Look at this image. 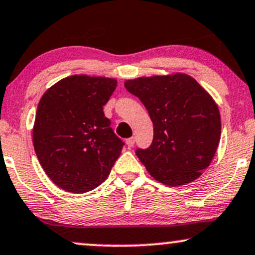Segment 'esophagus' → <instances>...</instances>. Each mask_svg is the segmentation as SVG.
Here are the masks:
<instances>
[{
  "label": "esophagus",
  "mask_w": 255,
  "mask_h": 255,
  "mask_svg": "<svg viewBox=\"0 0 255 255\" xmlns=\"http://www.w3.org/2000/svg\"><path fill=\"white\" fill-rule=\"evenodd\" d=\"M133 144H134V138L133 137L128 138V139H127V145H128V149H131V147L133 146Z\"/></svg>",
  "instance_id": "1"
}]
</instances>
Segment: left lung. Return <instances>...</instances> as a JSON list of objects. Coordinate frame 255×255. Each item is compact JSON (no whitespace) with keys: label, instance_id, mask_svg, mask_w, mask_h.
I'll use <instances>...</instances> for the list:
<instances>
[{"label":"left lung","instance_id":"1","mask_svg":"<svg viewBox=\"0 0 255 255\" xmlns=\"http://www.w3.org/2000/svg\"><path fill=\"white\" fill-rule=\"evenodd\" d=\"M124 85L143 103L153 124L151 145L136 150L147 172L170 187L199 178L221 136V117L212 96L183 73L142 77Z\"/></svg>","mask_w":255,"mask_h":255}]
</instances>
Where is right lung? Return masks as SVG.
I'll return each instance as SVG.
<instances>
[{"label": "right lung", "instance_id": "obj_1", "mask_svg": "<svg viewBox=\"0 0 255 255\" xmlns=\"http://www.w3.org/2000/svg\"><path fill=\"white\" fill-rule=\"evenodd\" d=\"M116 87L112 78L71 75L41 97L34 150L47 176L62 190H93L108 178L121 155L124 143L103 111Z\"/></svg>", "mask_w": 255, "mask_h": 255}]
</instances>
